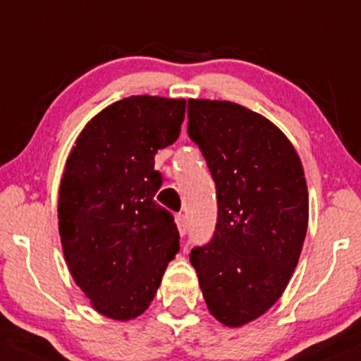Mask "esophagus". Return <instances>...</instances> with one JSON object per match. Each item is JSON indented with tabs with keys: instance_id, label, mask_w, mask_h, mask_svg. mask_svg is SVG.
I'll return each instance as SVG.
<instances>
[{
	"instance_id": "34e87169",
	"label": "esophagus",
	"mask_w": 361,
	"mask_h": 361,
	"mask_svg": "<svg viewBox=\"0 0 361 361\" xmlns=\"http://www.w3.org/2000/svg\"><path fill=\"white\" fill-rule=\"evenodd\" d=\"M174 221H176V227H178V231H180V234L183 235L185 232H187V216L181 213H178V214H174Z\"/></svg>"
}]
</instances>
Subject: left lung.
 <instances>
[{
	"mask_svg": "<svg viewBox=\"0 0 361 361\" xmlns=\"http://www.w3.org/2000/svg\"><path fill=\"white\" fill-rule=\"evenodd\" d=\"M188 136L218 197L213 241L192 250L190 264L213 318L238 329L278 302L297 267L309 221L304 167L276 123L232 101L188 99Z\"/></svg>",
	"mask_w": 361,
	"mask_h": 361,
	"instance_id": "left-lung-1",
	"label": "left lung"
}]
</instances>
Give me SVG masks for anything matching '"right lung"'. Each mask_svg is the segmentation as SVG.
<instances>
[{
    "label": "right lung",
    "mask_w": 361,
    "mask_h": 361,
    "mask_svg": "<svg viewBox=\"0 0 361 361\" xmlns=\"http://www.w3.org/2000/svg\"><path fill=\"white\" fill-rule=\"evenodd\" d=\"M185 99L130 96L94 115L59 187V235L73 281L99 314L129 322L148 309L180 250L173 214L154 201L155 154L180 137Z\"/></svg>",
    "instance_id": "right-lung-1"
}]
</instances>
